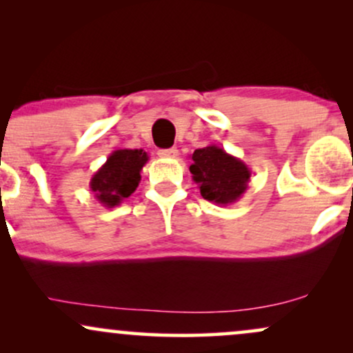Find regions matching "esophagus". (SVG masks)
I'll return each instance as SVG.
<instances>
[{
  "label": "esophagus",
  "instance_id": "1",
  "mask_svg": "<svg viewBox=\"0 0 353 353\" xmlns=\"http://www.w3.org/2000/svg\"><path fill=\"white\" fill-rule=\"evenodd\" d=\"M159 154L161 157H165V159H176L177 157V149L176 148H169V149H159Z\"/></svg>",
  "mask_w": 353,
  "mask_h": 353
}]
</instances>
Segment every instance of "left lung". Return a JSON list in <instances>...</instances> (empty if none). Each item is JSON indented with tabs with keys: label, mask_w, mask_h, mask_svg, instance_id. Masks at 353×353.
Instances as JSON below:
<instances>
[{
	"label": "left lung",
	"mask_w": 353,
	"mask_h": 353,
	"mask_svg": "<svg viewBox=\"0 0 353 353\" xmlns=\"http://www.w3.org/2000/svg\"><path fill=\"white\" fill-rule=\"evenodd\" d=\"M189 171L199 185L201 196L217 205H229L241 199L252 176L244 161L216 144L196 149Z\"/></svg>",
	"instance_id": "1"
}]
</instances>
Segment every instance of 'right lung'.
Here are the masks:
<instances>
[{
    "label": "right lung",
    "instance_id": "add662e5",
    "mask_svg": "<svg viewBox=\"0 0 353 353\" xmlns=\"http://www.w3.org/2000/svg\"><path fill=\"white\" fill-rule=\"evenodd\" d=\"M148 161V152L143 149H117L109 154L106 163L89 182V188L99 204L112 209L131 196L139 185L141 171Z\"/></svg>",
    "mask_w": 353,
    "mask_h": 353
}]
</instances>
